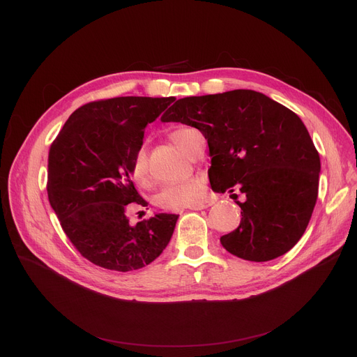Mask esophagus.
<instances>
[{"label": "esophagus", "instance_id": "obj_1", "mask_svg": "<svg viewBox=\"0 0 357 357\" xmlns=\"http://www.w3.org/2000/svg\"><path fill=\"white\" fill-rule=\"evenodd\" d=\"M213 204H214L213 201H210V199H205V201H202V202H198V204H195V205H191L190 210H204V208H208V207H211Z\"/></svg>", "mask_w": 357, "mask_h": 357}]
</instances>
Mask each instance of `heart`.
Wrapping results in <instances>:
<instances>
[{
	"mask_svg": "<svg viewBox=\"0 0 357 357\" xmlns=\"http://www.w3.org/2000/svg\"><path fill=\"white\" fill-rule=\"evenodd\" d=\"M197 131L194 128H178L171 133L172 142L182 149L183 152L190 153L192 147V137ZM131 176L137 185H146L149 178L147 152L144 147H140L131 160ZM207 194V183L199 176H194L181 182L166 185L156 194L155 204L165 210H179L191 207L201 202Z\"/></svg>",
	"mask_w": 357,
	"mask_h": 357,
	"instance_id": "heart-1",
	"label": "heart"
}]
</instances>
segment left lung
Returning a JSON list of instances; mask_svg holds the SVG:
<instances>
[{
    "label": "left lung",
    "mask_w": 357,
    "mask_h": 357,
    "mask_svg": "<svg viewBox=\"0 0 357 357\" xmlns=\"http://www.w3.org/2000/svg\"><path fill=\"white\" fill-rule=\"evenodd\" d=\"M198 128L214 192L229 191L240 226L220 238L231 255L268 261L303 237L318 195L320 156L295 112L252 89L178 100L160 119ZM240 192L245 199L236 201Z\"/></svg>",
    "instance_id": "obj_1"
}]
</instances>
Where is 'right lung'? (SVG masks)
<instances>
[{
	"label": "right lung",
	"mask_w": 357,
	"mask_h": 357,
	"mask_svg": "<svg viewBox=\"0 0 357 357\" xmlns=\"http://www.w3.org/2000/svg\"><path fill=\"white\" fill-rule=\"evenodd\" d=\"M175 97H117L79 107L50 146L47 197L77 250L93 265L128 272L160 256L176 214H155L131 226L128 213L147 202L136 191L131 160L144 128Z\"/></svg>",
	"instance_id": "right-lung-1"
}]
</instances>
